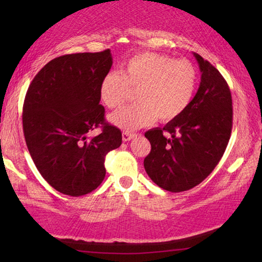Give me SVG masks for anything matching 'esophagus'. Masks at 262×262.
Segmentation results:
<instances>
[{"label":"esophagus","instance_id":"34e87169","mask_svg":"<svg viewBox=\"0 0 262 262\" xmlns=\"http://www.w3.org/2000/svg\"><path fill=\"white\" fill-rule=\"evenodd\" d=\"M134 137H135L134 133H130V132H123L122 133V140L125 142L130 141L132 139H134Z\"/></svg>","mask_w":262,"mask_h":262}]
</instances>
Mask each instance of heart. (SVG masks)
I'll return each instance as SVG.
<instances>
[{"instance_id":"heart-1","label":"heart","mask_w":262,"mask_h":262,"mask_svg":"<svg viewBox=\"0 0 262 262\" xmlns=\"http://www.w3.org/2000/svg\"><path fill=\"white\" fill-rule=\"evenodd\" d=\"M198 84V70L187 60L157 53H141L123 63L120 74H106L100 97L108 108H120L136 91L137 103L110 115L114 126L126 132L148 126L158 119L170 121L184 112Z\"/></svg>"}]
</instances>
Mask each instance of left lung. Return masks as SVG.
Masks as SVG:
<instances>
[{
    "instance_id": "1",
    "label": "left lung",
    "mask_w": 262,
    "mask_h": 262,
    "mask_svg": "<svg viewBox=\"0 0 262 262\" xmlns=\"http://www.w3.org/2000/svg\"><path fill=\"white\" fill-rule=\"evenodd\" d=\"M201 72L196 95L178 117L144 136L151 151L144 168L155 184L184 192L211 173L227 149L232 128V99L228 83L214 66L193 53Z\"/></svg>"
}]
</instances>
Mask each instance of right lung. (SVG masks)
I'll return each instance as SVG.
<instances>
[{"label": "right lung", "mask_w": 262, "mask_h": 262, "mask_svg": "<svg viewBox=\"0 0 262 262\" xmlns=\"http://www.w3.org/2000/svg\"><path fill=\"white\" fill-rule=\"evenodd\" d=\"M112 63L110 50L62 55L35 75L26 92V145L42 178L62 194L95 190L105 178V156L121 145L120 129L105 122L99 104L101 79ZM99 125L101 134L88 139Z\"/></svg>", "instance_id": "add662e5"}]
</instances>
